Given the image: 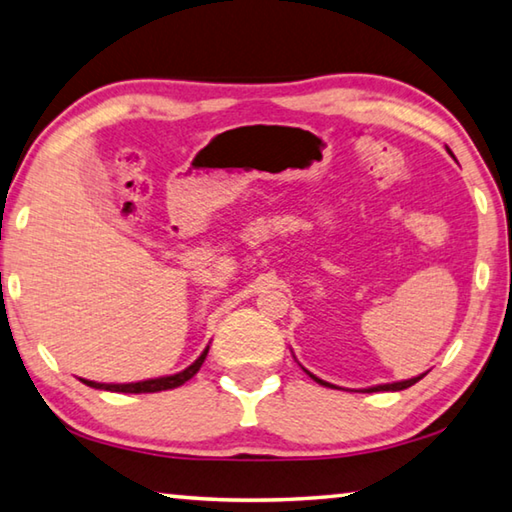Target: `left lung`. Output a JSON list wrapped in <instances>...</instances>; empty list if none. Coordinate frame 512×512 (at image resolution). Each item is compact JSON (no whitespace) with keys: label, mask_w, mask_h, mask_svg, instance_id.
<instances>
[{"label":"left lung","mask_w":512,"mask_h":512,"mask_svg":"<svg viewBox=\"0 0 512 512\" xmlns=\"http://www.w3.org/2000/svg\"><path fill=\"white\" fill-rule=\"evenodd\" d=\"M449 151V149H447ZM449 155H452V151H449ZM454 158V155H452ZM424 375H427V372H424ZM424 375H420V377H413V379H406V381H395V384H379V386H372V388H366V393H379V391H404V388H409V386H413L415 381H420ZM309 377L311 379H316L320 386H327V388H336L334 384H327V381H323V379H318L316 375H311L309 372Z\"/></svg>","instance_id":"obj_1"}]
</instances>
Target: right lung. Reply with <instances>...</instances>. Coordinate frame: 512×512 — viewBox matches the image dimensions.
Listing matches in <instances>:
<instances>
[{
    "mask_svg": "<svg viewBox=\"0 0 512 512\" xmlns=\"http://www.w3.org/2000/svg\"><path fill=\"white\" fill-rule=\"evenodd\" d=\"M207 350L205 348L201 357H198L192 366L185 368L183 372H176V375H169V377H158V379H146V381H135V384H97V381H88V379H81L83 384H88L92 388H101V391H112V393H158V391H169V388H178L183 386L185 381L192 379L198 370H201L203 361L207 357Z\"/></svg>",
    "mask_w": 512,
    "mask_h": 512,
    "instance_id": "obj_1",
    "label": "right lung"
}]
</instances>
